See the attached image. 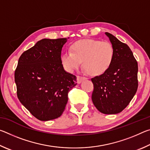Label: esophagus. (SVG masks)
<instances>
[{"label":"esophagus","instance_id":"esophagus-1","mask_svg":"<svg viewBox=\"0 0 150 150\" xmlns=\"http://www.w3.org/2000/svg\"><path fill=\"white\" fill-rule=\"evenodd\" d=\"M87 79V78L85 77H81V76H77V83H81L83 80Z\"/></svg>","mask_w":150,"mask_h":150}]
</instances>
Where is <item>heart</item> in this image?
<instances>
[{
	"mask_svg": "<svg viewBox=\"0 0 150 150\" xmlns=\"http://www.w3.org/2000/svg\"><path fill=\"white\" fill-rule=\"evenodd\" d=\"M71 52L65 53L61 61L66 70L72 72L81 66L88 75L103 74L110 67L115 58V48L108 41L80 40L71 44Z\"/></svg>",
	"mask_w": 150,
	"mask_h": 150,
	"instance_id": "1",
	"label": "heart"
}]
</instances>
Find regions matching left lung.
I'll list each match as a JSON object with an SVG mask.
<instances>
[{"label": "left lung", "instance_id": "left-lung-1", "mask_svg": "<svg viewBox=\"0 0 150 150\" xmlns=\"http://www.w3.org/2000/svg\"><path fill=\"white\" fill-rule=\"evenodd\" d=\"M115 48V58L109 69L91 79L92 100L100 112L114 115L122 111L138 89V62L127 44L105 33Z\"/></svg>", "mask_w": 150, "mask_h": 150}]
</instances>
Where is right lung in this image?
<instances>
[{
	"label": "right lung",
	"instance_id": "right-lung-1",
	"mask_svg": "<svg viewBox=\"0 0 150 150\" xmlns=\"http://www.w3.org/2000/svg\"><path fill=\"white\" fill-rule=\"evenodd\" d=\"M66 38L42 39L23 52L14 72L19 100L42 121L62 115L76 76L63 69L61 54Z\"/></svg>",
	"mask_w": 150,
	"mask_h": 150
}]
</instances>
